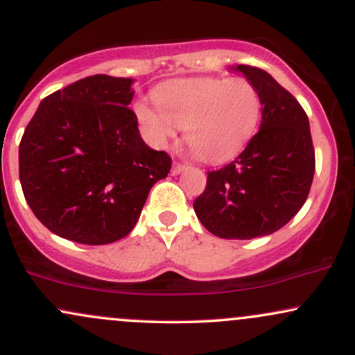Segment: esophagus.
Returning <instances> with one entry per match:
<instances>
[{
    "label": "esophagus",
    "mask_w": 355,
    "mask_h": 355,
    "mask_svg": "<svg viewBox=\"0 0 355 355\" xmlns=\"http://www.w3.org/2000/svg\"><path fill=\"white\" fill-rule=\"evenodd\" d=\"M187 168V165L185 164H178V162H175L173 164V166H172V175H178V173H182L183 170Z\"/></svg>",
    "instance_id": "obj_1"
}]
</instances>
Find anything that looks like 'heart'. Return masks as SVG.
Returning a JSON list of instances; mask_svg holds the SVG:
<instances>
[{
	"label": "heart",
	"mask_w": 355,
	"mask_h": 355,
	"mask_svg": "<svg viewBox=\"0 0 355 355\" xmlns=\"http://www.w3.org/2000/svg\"><path fill=\"white\" fill-rule=\"evenodd\" d=\"M135 113L148 141L165 146L178 128L197 157L209 164L234 158L255 135L262 115L259 92L245 78H189L155 89V103Z\"/></svg>",
	"instance_id": "1"
}]
</instances>
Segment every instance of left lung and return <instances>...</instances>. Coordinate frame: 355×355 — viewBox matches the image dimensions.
Returning a JSON list of instances; mask_svg holds the SVG:
<instances>
[{"label":"left lung","instance_id":"1","mask_svg":"<svg viewBox=\"0 0 355 355\" xmlns=\"http://www.w3.org/2000/svg\"><path fill=\"white\" fill-rule=\"evenodd\" d=\"M262 100V123L242 153L207 175L193 202L207 230L250 240L282 229L302 209L315 172L309 118L294 95L260 68L239 64Z\"/></svg>","mask_w":355,"mask_h":355}]
</instances>
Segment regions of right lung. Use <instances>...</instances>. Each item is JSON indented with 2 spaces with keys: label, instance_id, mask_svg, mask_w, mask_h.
Instances as JSON below:
<instances>
[{
  "label": "right lung",
  "instance_id": "right-lung-1",
  "mask_svg": "<svg viewBox=\"0 0 355 355\" xmlns=\"http://www.w3.org/2000/svg\"><path fill=\"white\" fill-rule=\"evenodd\" d=\"M132 78L93 75L42 100L19 144V182L36 218L60 237L105 245L126 237L148 191L172 168L141 140Z\"/></svg>",
  "mask_w": 355,
  "mask_h": 355
}]
</instances>
